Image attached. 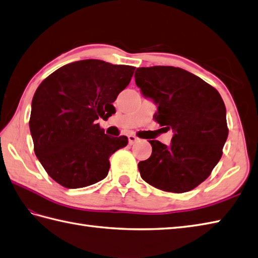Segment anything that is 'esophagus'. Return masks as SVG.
Instances as JSON below:
<instances>
[{"label": "esophagus", "instance_id": "34e87169", "mask_svg": "<svg viewBox=\"0 0 258 258\" xmlns=\"http://www.w3.org/2000/svg\"><path fill=\"white\" fill-rule=\"evenodd\" d=\"M127 138H128V143H130L131 145H133L134 143H136V142L139 141V139L136 138V136H134V135H128Z\"/></svg>", "mask_w": 258, "mask_h": 258}]
</instances>
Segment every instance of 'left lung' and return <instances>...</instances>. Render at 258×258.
Instances as JSON below:
<instances>
[{"mask_svg":"<svg viewBox=\"0 0 258 258\" xmlns=\"http://www.w3.org/2000/svg\"><path fill=\"white\" fill-rule=\"evenodd\" d=\"M135 83L157 105L156 122L174 132L169 146L149 141L152 155L139 163L141 177L165 191L191 190L210 176L227 140L226 108L220 93L174 67L139 68Z\"/></svg>","mask_w":258,"mask_h":258,"instance_id":"left-lung-1","label":"left lung"}]
</instances>
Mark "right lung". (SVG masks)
I'll return each instance as SVG.
<instances>
[{
  "mask_svg": "<svg viewBox=\"0 0 258 258\" xmlns=\"http://www.w3.org/2000/svg\"><path fill=\"white\" fill-rule=\"evenodd\" d=\"M134 70L83 59L59 68L37 87L30 117L34 152L59 185L80 188L107 176L109 157L128 140L108 136L97 119L115 113L113 102Z\"/></svg>",
  "mask_w": 258,
  "mask_h": 258,
  "instance_id": "right-lung-1",
  "label": "right lung"
}]
</instances>
